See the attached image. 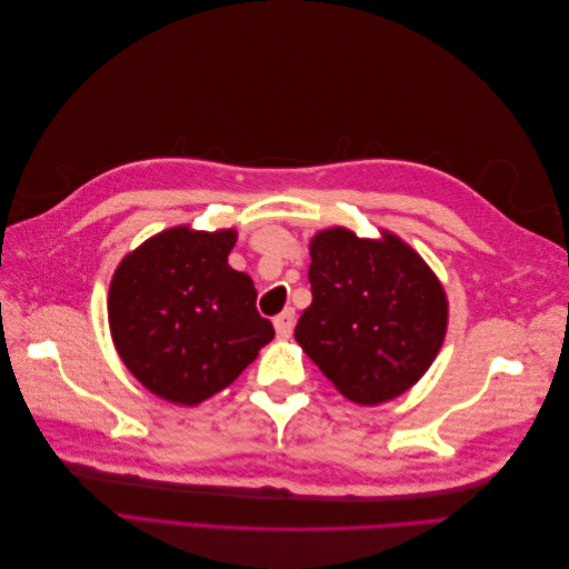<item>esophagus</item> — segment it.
I'll list each match as a JSON object with an SVG mask.
<instances>
[{
	"mask_svg": "<svg viewBox=\"0 0 569 569\" xmlns=\"http://www.w3.org/2000/svg\"><path fill=\"white\" fill-rule=\"evenodd\" d=\"M291 330H295V311L287 308L278 318H274V332H278L280 339H289Z\"/></svg>",
	"mask_w": 569,
	"mask_h": 569,
	"instance_id": "obj_1",
	"label": "esophagus"
}]
</instances>
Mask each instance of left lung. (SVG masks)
Instances as JSON below:
<instances>
[{"label":"left lung","mask_w":569,"mask_h":569,"mask_svg":"<svg viewBox=\"0 0 569 569\" xmlns=\"http://www.w3.org/2000/svg\"><path fill=\"white\" fill-rule=\"evenodd\" d=\"M308 282L313 301L295 337L347 399L391 401L432 366L449 303L437 274L399 237L322 230L311 239Z\"/></svg>","instance_id":"8db88e82"}]
</instances>
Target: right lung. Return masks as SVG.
I'll return each mask as SVG.
<instances>
[{
	"label": "right lung",
	"instance_id": "right-lung-1",
	"mask_svg": "<svg viewBox=\"0 0 569 569\" xmlns=\"http://www.w3.org/2000/svg\"><path fill=\"white\" fill-rule=\"evenodd\" d=\"M234 230L170 228L128 253L109 289L126 368L151 393L197 406L232 385L274 337L247 272L228 266Z\"/></svg>",
	"mask_w": 569,
	"mask_h": 569
}]
</instances>
